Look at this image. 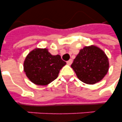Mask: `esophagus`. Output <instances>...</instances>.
I'll return each mask as SVG.
<instances>
[{"label": "esophagus", "mask_w": 122, "mask_h": 122, "mask_svg": "<svg viewBox=\"0 0 122 122\" xmlns=\"http://www.w3.org/2000/svg\"><path fill=\"white\" fill-rule=\"evenodd\" d=\"M72 62H73V60L71 59H70V60H68V61H67L66 63L68 65H71V63H72Z\"/></svg>", "instance_id": "34e87169"}]
</instances>
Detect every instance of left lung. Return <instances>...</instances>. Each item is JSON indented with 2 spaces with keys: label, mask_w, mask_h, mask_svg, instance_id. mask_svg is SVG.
<instances>
[{
  "label": "left lung",
  "mask_w": 122,
  "mask_h": 122,
  "mask_svg": "<svg viewBox=\"0 0 122 122\" xmlns=\"http://www.w3.org/2000/svg\"><path fill=\"white\" fill-rule=\"evenodd\" d=\"M71 66L79 80L87 84H94L108 73L109 62L102 50L91 46L80 50Z\"/></svg>",
  "instance_id": "obj_1"
}]
</instances>
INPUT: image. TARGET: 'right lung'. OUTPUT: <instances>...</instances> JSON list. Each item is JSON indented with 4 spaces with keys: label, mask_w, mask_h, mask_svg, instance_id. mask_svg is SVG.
Listing matches in <instances>:
<instances>
[{
    "label": "right lung",
    "mask_w": 122,
    "mask_h": 122,
    "mask_svg": "<svg viewBox=\"0 0 122 122\" xmlns=\"http://www.w3.org/2000/svg\"><path fill=\"white\" fill-rule=\"evenodd\" d=\"M66 64L58 54L52 55L47 49H35L26 57L24 71L33 83L46 85L57 78L60 70Z\"/></svg>",
    "instance_id": "add662e5"
}]
</instances>
